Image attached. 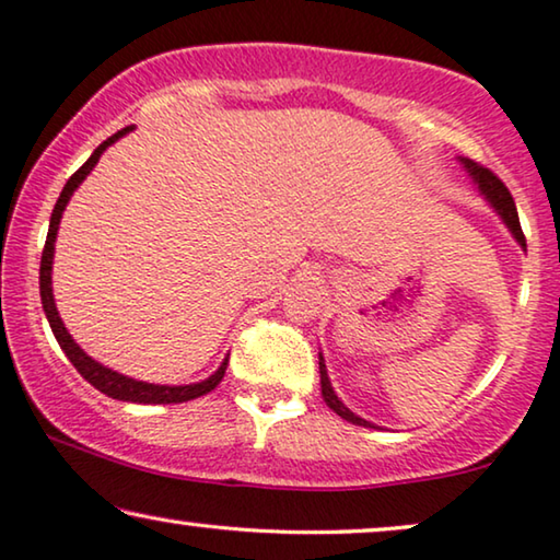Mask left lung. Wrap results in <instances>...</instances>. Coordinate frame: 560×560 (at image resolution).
Here are the masks:
<instances>
[{
	"instance_id": "8db88e82",
	"label": "left lung",
	"mask_w": 560,
	"mask_h": 560,
	"mask_svg": "<svg viewBox=\"0 0 560 560\" xmlns=\"http://www.w3.org/2000/svg\"><path fill=\"white\" fill-rule=\"evenodd\" d=\"M462 167L467 170V175L471 183H475L477 192L482 195V198L492 205L494 212H498L502 223L508 225V231L513 233V238L520 243V248L525 250V235H523V228H520V218H517V208H515V200L513 195L505 185H502L500 177H494L490 170H485L482 164L467 160V156H459ZM319 385H322V398H325V404L332 408L337 416H342L345 421L355 423V427H365V429H377L375 423H370L365 419H360L358 413H352L348 406L342 404L340 398H337V393L332 388V383H329V375H327V365H325V358H322L319 352Z\"/></svg>"
}]
</instances>
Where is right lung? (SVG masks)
Masks as SVG:
<instances>
[{
	"label": "right lung",
	"mask_w": 560,
	"mask_h": 560,
	"mask_svg": "<svg viewBox=\"0 0 560 560\" xmlns=\"http://www.w3.org/2000/svg\"><path fill=\"white\" fill-rule=\"evenodd\" d=\"M131 131V126H126V129L116 131L114 137H108L104 144L96 147V152L89 156V162L83 164L81 170L75 172L73 177L68 179L66 187H62L58 202H55L52 208V215H50V228H47V241H45V248H43V261H40V299H43V310H45V317L50 322V329L55 335V340H58L60 350L66 352L68 360L73 362L78 373H81L85 381H89L93 388H98L101 393H106L108 398H116V400H126V404H147V406H156V404H185V400H192V398H200L205 393H210L215 385L223 381L225 375V368H228V355L220 362V368L212 373L210 377H205L200 383H190V385H160V383H147V381H137V377H129V375H121L116 373V370L101 365L98 360H93L91 355H85L81 350V345H78L70 332L62 325L60 314H58V306H55V296H52V258H55V238H58V228H60V218H62V210H66V205L73 198V192L78 190V185L83 183L85 177L91 175V170L96 167L101 154L106 152L108 147L114 144V141H119L121 137Z\"/></svg>",
	"instance_id": "add662e5"
}]
</instances>
